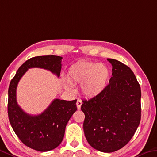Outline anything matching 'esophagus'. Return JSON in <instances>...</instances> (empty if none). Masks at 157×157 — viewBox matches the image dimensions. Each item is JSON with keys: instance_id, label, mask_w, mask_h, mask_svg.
Masks as SVG:
<instances>
[{"instance_id": "esophagus-1", "label": "esophagus", "mask_w": 157, "mask_h": 157, "mask_svg": "<svg viewBox=\"0 0 157 157\" xmlns=\"http://www.w3.org/2000/svg\"><path fill=\"white\" fill-rule=\"evenodd\" d=\"M82 104V103L80 99H78V101H77V108H78V110H80Z\"/></svg>"}]
</instances>
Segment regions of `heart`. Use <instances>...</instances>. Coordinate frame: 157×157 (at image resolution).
<instances>
[{"instance_id":"obj_1","label":"heart","mask_w":157,"mask_h":157,"mask_svg":"<svg viewBox=\"0 0 157 157\" xmlns=\"http://www.w3.org/2000/svg\"><path fill=\"white\" fill-rule=\"evenodd\" d=\"M109 78L110 71L105 64L84 60L72 66L67 75L68 82L72 84L80 83L82 93L88 98L100 94L105 89ZM65 87L68 90H72L69 84H66Z\"/></svg>"}]
</instances>
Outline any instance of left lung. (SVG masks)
I'll return each instance as SVG.
<instances>
[{
    "instance_id": "8db88e82",
    "label": "left lung",
    "mask_w": 157,
    "mask_h": 157,
    "mask_svg": "<svg viewBox=\"0 0 157 157\" xmlns=\"http://www.w3.org/2000/svg\"><path fill=\"white\" fill-rule=\"evenodd\" d=\"M113 66L108 85L100 94L82 101L84 135L92 147L110 153L127 144L141 118V90L131 68L108 59Z\"/></svg>"
}]
</instances>
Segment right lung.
I'll list each match as a JSON object with an SVG mask.
<instances>
[{"label": "right lung", "instance_id": "1", "mask_svg": "<svg viewBox=\"0 0 157 157\" xmlns=\"http://www.w3.org/2000/svg\"><path fill=\"white\" fill-rule=\"evenodd\" d=\"M62 57L44 55L29 59L19 67L8 89L7 113L12 128L25 145L40 151H50L63 140L67 123L77 110V100L54 99L43 113L31 115L25 113L17 102V86L28 69L40 68L60 76Z\"/></svg>", "mask_w": 157, "mask_h": 157}]
</instances>
